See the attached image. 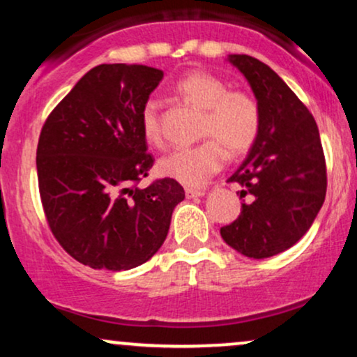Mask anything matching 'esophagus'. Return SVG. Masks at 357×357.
<instances>
[{
  "mask_svg": "<svg viewBox=\"0 0 357 357\" xmlns=\"http://www.w3.org/2000/svg\"><path fill=\"white\" fill-rule=\"evenodd\" d=\"M186 198H199V196H204V191L202 190H191V188H186Z\"/></svg>",
  "mask_w": 357,
  "mask_h": 357,
  "instance_id": "obj_1",
  "label": "esophagus"
}]
</instances>
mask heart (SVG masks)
<instances>
[{
	"mask_svg": "<svg viewBox=\"0 0 357 357\" xmlns=\"http://www.w3.org/2000/svg\"><path fill=\"white\" fill-rule=\"evenodd\" d=\"M176 92L204 110L199 137L191 147L171 151L159 161V173L188 188L203 186L223 167L225 151L231 158L247 154L257 142L261 110L255 97L245 90H230L221 77L192 70L176 82ZM142 136L149 144H161L159 102L147 99L139 112Z\"/></svg>",
	"mask_w": 357,
	"mask_h": 357,
	"instance_id": "obj_1",
	"label": "heart"
}]
</instances>
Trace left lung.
Wrapping results in <instances>:
<instances>
[{"label": "left lung", "instance_id": "left-lung-1", "mask_svg": "<svg viewBox=\"0 0 357 357\" xmlns=\"http://www.w3.org/2000/svg\"><path fill=\"white\" fill-rule=\"evenodd\" d=\"M228 60L248 80L261 110L257 142L228 181L241 186V213L220 230L250 258H268L296 245L312 227L327 190L326 159L309 109L264 61L250 55Z\"/></svg>", "mask_w": 357, "mask_h": 357}]
</instances>
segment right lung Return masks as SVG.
Returning a JSON list of instances; mask_svg holds the SVG:
<instances>
[{"label":"right lung","instance_id":"1","mask_svg":"<svg viewBox=\"0 0 357 357\" xmlns=\"http://www.w3.org/2000/svg\"><path fill=\"white\" fill-rule=\"evenodd\" d=\"M162 77L146 65H97L40 132L36 173L48 227L68 255L92 268L119 272L149 260L184 199L169 178L137 186L154 165L139 112Z\"/></svg>","mask_w":357,"mask_h":357}]
</instances>
